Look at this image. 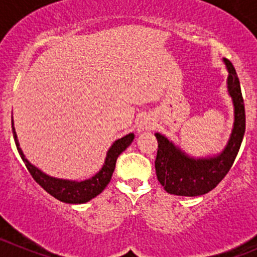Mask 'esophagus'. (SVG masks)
Segmentation results:
<instances>
[{"mask_svg":"<svg viewBox=\"0 0 257 257\" xmlns=\"http://www.w3.org/2000/svg\"><path fill=\"white\" fill-rule=\"evenodd\" d=\"M153 129H154V121H152V119L148 118V116L142 118L141 121H139L138 126H137V132H138V133L153 131Z\"/></svg>","mask_w":257,"mask_h":257,"instance_id":"34e87169","label":"esophagus"}]
</instances>
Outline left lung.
Returning a JSON list of instances; mask_svg holds the SVG:
<instances>
[{
	"label": "left lung",
	"mask_w": 257,
	"mask_h": 257,
	"mask_svg": "<svg viewBox=\"0 0 257 257\" xmlns=\"http://www.w3.org/2000/svg\"><path fill=\"white\" fill-rule=\"evenodd\" d=\"M223 62L228 71L226 84L233 105V126L223 151L216 156L195 158L167 137L154 134L158 141L154 162L157 178L171 195L195 197L208 193L228 173L242 143L246 119L240 80L230 60L223 59Z\"/></svg>",
	"instance_id": "obj_1"
}]
</instances>
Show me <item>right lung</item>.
Segmentation results:
<instances>
[{
    "mask_svg": "<svg viewBox=\"0 0 257 257\" xmlns=\"http://www.w3.org/2000/svg\"><path fill=\"white\" fill-rule=\"evenodd\" d=\"M12 133H14L15 143H16L17 151L24 161L25 166L29 169L32 178L47 192L52 197L65 203H73V205H79V203H85L88 201L93 200L94 197L101 193L103 189L108 186L110 182L113 172L115 169V163L118 157L120 156L121 152L125 151L134 139V134L129 133L124 136L123 138L116 139L110 148L106 152L105 161H104L103 167L100 171L93 176L91 178L85 179V181H71V179H62L51 177L49 174L44 173L41 169L35 167L34 164L30 163L25 157L24 152L20 148L19 139H17L16 131L14 126V119H12Z\"/></svg>",
    "mask_w": 257,
    "mask_h": 257,
    "instance_id": "obj_1",
    "label": "right lung"
}]
</instances>
